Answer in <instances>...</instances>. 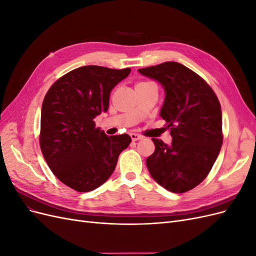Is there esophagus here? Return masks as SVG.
I'll return each instance as SVG.
<instances>
[{
  "label": "esophagus",
  "instance_id": "obj_1",
  "mask_svg": "<svg viewBox=\"0 0 256 256\" xmlns=\"http://www.w3.org/2000/svg\"><path fill=\"white\" fill-rule=\"evenodd\" d=\"M130 136H131V138H132V141H138L142 138V136L138 134H131Z\"/></svg>",
  "mask_w": 256,
  "mask_h": 256
}]
</instances>
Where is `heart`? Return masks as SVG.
<instances>
[{
  "mask_svg": "<svg viewBox=\"0 0 256 256\" xmlns=\"http://www.w3.org/2000/svg\"><path fill=\"white\" fill-rule=\"evenodd\" d=\"M141 83H146V82H141Z\"/></svg>",
  "mask_w": 256,
  "mask_h": 256,
  "instance_id": "heart-1",
  "label": "heart"
}]
</instances>
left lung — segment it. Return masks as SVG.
<instances>
[{"label": "left lung", "instance_id": "left-lung-1", "mask_svg": "<svg viewBox=\"0 0 256 256\" xmlns=\"http://www.w3.org/2000/svg\"><path fill=\"white\" fill-rule=\"evenodd\" d=\"M159 81L166 90L160 116L166 122L172 144L152 138L154 152L146 159L152 178L174 193H184L202 182L223 143L219 99L209 84L176 62L138 69Z\"/></svg>", "mask_w": 256, "mask_h": 256}]
</instances>
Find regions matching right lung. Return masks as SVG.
<instances>
[{"instance_id":"add662e5","label":"right lung","mask_w":256,"mask_h":256,"mask_svg":"<svg viewBox=\"0 0 256 256\" xmlns=\"http://www.w3.org/2000/svg\"><path fill=\"white\" fill-rule=\"evenodd\" d=\"M131 69L90 65L54 82L42 106L40 144L51 171L76 191L88 192L106 182L129 134L108 136L94 118L109 108L110 92Z\"/></svg>"}]
</instances>
